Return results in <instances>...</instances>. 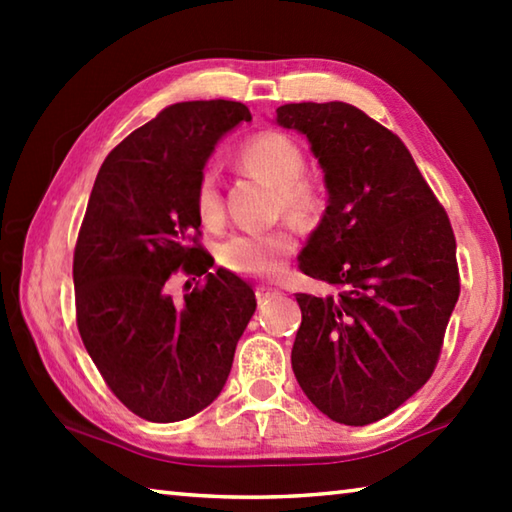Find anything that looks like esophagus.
Returning a JSON list of instances; mask_svg holds the SVG:
<instances>
[{"mask_svg":"<svg viewBox=\"0 0 512 512\" xmlns=\"http://www.w3.org/2000/svg\"><path fill=\"white\" fill-rule=\"evenodd\" d=\"M255 293H257V300L259 302H266V300H271V298L282 296V291L280 289H273V287H257Z\"/></svg>","mask_w":512,"mask_h":512,"instance_id":"esophagus-1","label":"esophagus"}]
</instances>
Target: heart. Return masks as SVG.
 Instances as JSON below:
<instances>
[{"mask_svg":"<svg viewBox=\"0 0 512 512\" xmlns=\"http://www.w3.org/2000/svg\"><path fill=\"white\" fill-rule=\"evenodd\" d=\"M241 162L262 173L277 185V207L289 212L302 223L316 221L325 210L323 187L305 173L307 158L302 146L293 137L264 131L246 140L241 146ZM194 207L198 219L207 228H216L223 221L221 178L212 164H205L196 178ZM298 248V235L291 225H275L268 230L235 232L216 248V259L223 268L237 275H271L280 271L284 259Z\"/></svg>","mask_w":512,"mask_h":512,"instance_id":"heart-1","label":"heart"}]
</instances>
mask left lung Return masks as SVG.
I'll return each instance as SVG.
<instances>
[{
  "mask_svg": "<svg viewBox=\"0 0 512 512\" xmlns=\"http://www.w3.org/2000/svg\"><path fill=\"white\" fill-rule=\"evenodd\" d=\"M277 124L305 133L329 205L300 271L339 296L296 293L291 366L327 418L377 422L427 384L461 293L456 237L409 149L343 101L287 103Z\"/></svg>",
  "mask_w": 512,
  "mask_h": 512,
  "instance_id": "8db88e82",
  "label": "left lung"
}]
</instances>
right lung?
Returning <instances> with one entry per match:
<instances>
[{
	"label": "right lung",
	"mask_w": 512,
	"mask_h": 512,
	"mask_svg": "<svg viewBox=\"0 0 512 512\" xmlns=\"http://www.w3.org/2000/svg\"><path fill=\"white\" fill-rule=\"evenodd\" d=\"M250 110L237 101L164 108L103 160L74 248L76 327L117 400L149 422H178L216 400L255 293L201 244L196 178L216 140ZM176 272L204 282L176 303Z\"/></svg>",
	"instance_id": "1"
}]
</instances>
